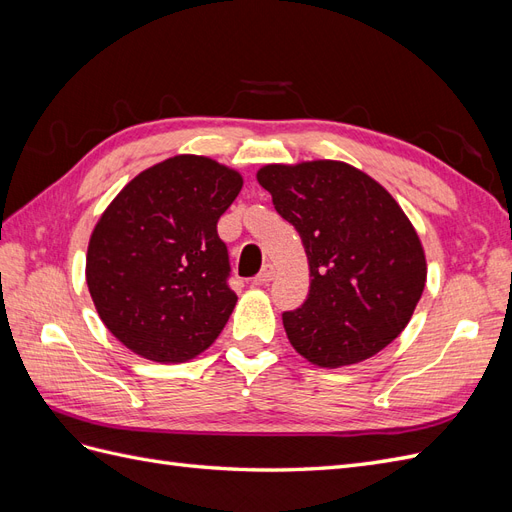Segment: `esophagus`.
<instances>
[{
	"label": "esophagus",
	"instance_id": "1",
	"mask_svg": "<svg viewBox=\"0 0 512 512\" xmlns=\"http://www.w3.org/2000/svg\"><path fill=\"white\" fill-rule=\"evenodd\" d=\"M273 265H265L262 267V271L254 277V286H267L271 280H273Z\"/></svg>",
	"mask_w": 512,
	"mask_h": 512
}]
</instances>
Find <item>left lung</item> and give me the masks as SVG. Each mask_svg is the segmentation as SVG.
I'll list each match as a JSON object with an SVG mask.
<instances>
[{
    "mask_svg": "<svg viewBox=\"0 0 512 512\" xmlns=\"http://www.w3.org/2000/svg\"><path fill=\"white\" fill-rule=\"evenodd\" d=\"M256 179L297 228L312 277L305 303L282 314L292 348L335 369L389 346L427 280L423 243L397 200L337 160L267 164Z\"/></svg>",
    "mask_w": 512,
    "mask_h": 512,
    "instance_id": "8db88e82",
    "label": "left lung"
}]
</instances>
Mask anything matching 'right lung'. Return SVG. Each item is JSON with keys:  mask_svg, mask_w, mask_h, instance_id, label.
Here are the masks:
<instances>
[{"mask_svg": "<svg viewBox=\"0 0 512 512\" xmlns=\"http://www.w3.org/2000/svg\"><path fill=\"white\" fill-rule=\"evenodd\" d=\"M243 177L205 156L138 173L104 209L87 247V288L104 327L134 354L185 363L205 352L237 305L218 237Z\"/></svg>", "mask_w": 512, "mask_h": 512, "instance_id": "obj_1", "label": "right lung"}]
</instances>
